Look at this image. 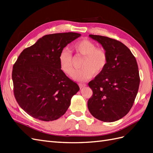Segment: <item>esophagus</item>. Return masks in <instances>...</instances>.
<instances>
[{
  "instance_id": "obj_1",
  "label": "esophagus",
  "mask_w": 153,
  "mask_h": 153,
  "mask_svg": "<svg viewBox=\"0 0 153 153\" xmlns=\"http://www.w3.org/2000/svg\"><path fill=\"white\" fill-rule=\"evenodd\" d=\"M86 85H86V84H85V83H79V87H80L81 89L83 88V87H85Z\"/></svg>"
}]
</instances>
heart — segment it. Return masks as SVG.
<instances>
[{
	"mask_svg": "<svg viewBox=\"0 0 153 153\" xmlns=\"http://www.w3.org/2000/svg\"><path fill=\"white\" fill-rule=\"evenodd\" d=\"M74 48L77 53L84 56L82 67L73 75L76 81H85L93 76V72L98 74L105 69L108 62L106 51L100 48H97L95 43L87 39L76 42ZM59 64L61 70L68 76L73 74V56L68 48H64L59 55Z\"/></svg>",
	"mask_w": 153,
	"mask_h": 153,
	"instance_id": "heart-1",
	"label": "heart"
}]
</instances>
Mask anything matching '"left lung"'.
<instances>
[{
    "label": "left lung",
    "mask_w": 153,
    "mask_h": 153,
    "mask_svg": "<svg viewBox=\"0 0 153 153\" xmlns=\"http://www.w3.org/2000/svg\"><path fill=\"white\" fill-rule=\"evenodd\" d=\"M89 36L102 45L108 62L105 69L88 83L93 95L87 106L95 118L115 122L129 112L137 96L140 83L137 61L120 41L101 35Z\"/></svg>",
    "instance_id": "left-lung-1"
}]
</instances>
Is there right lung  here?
<instances>
[{"instance_id":"right-lung-1","label":"right lung","mask_w":153,"mask_h":153,"mask_svg":"<svg viewBox=\"0 0 153 153\" xmlns=\"http://www.w3.org/2000/svg\"><path fill=\"white\" fill-rule=\"evenodd\" d=\"M80 36L73 32L45 35L25 48L13 66L16 100L33 118L47 122L60 118L79 90L61 70L59 55L68 44Z\"/></svg>"}]
</instances>
